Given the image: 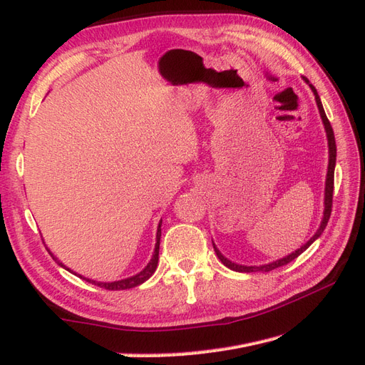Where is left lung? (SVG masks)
<instances>
[{
    "instance_id": "1",
    "label": "left lung",
    "mask_w": 365,
    "mask_h": 365,
    "mask_svg": "<svg viewBox=\"0 0 365 365\" xmlns=\"http://www.w3.org/2000/svg\"><path fill=\"white\" fill-rule=\"evenodd\" d=\"M303 79L309 83V81L306 79V77H303ZM309 86H311V90L315 96V102H317V106H318V111H319V115H322V120H323V125H324V130H326V135H327V145H329V165H327V176H326V189H324V213H323V220L322 224H319V228L317 230V233L309 239L306 244L298 248L297 251L291 252L289 256H286L280 260H275L272 263H267V264H260V267H245V264H237L235 262L228 260L227 257L222 256V252H220L216 245L213 244V248H215V252L216 256L219 257V260L222 262L227 268L233 269V271H237V272H257V271H262V272H268V271H272L275 268L279 267H283V264H288L289 262H292L294 259H297L298 256L303 251H306L309 247H311L314 242L322 236V233L324 231L327 222H329V217H330V213H332V200H334V173H335V163H336V145H335V135H334V129L332 126H330V121L327 120L326 117V113H324V108L322 105V101H319V96L315 90V86L312 83H309Z\"/></svg>"
}]
</instances>
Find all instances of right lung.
I'll list each match as a JSON object with an SVG mask.
<instances>
[{"label": "right lung", "instance_id": "obj_1", "mask_svg": "<svg viewBox=\"0 0 365 365\" xmlns=\"http://www.w3.org/2000/svg\"><path fill=\"white\" fill-rule=\"evenodd\" d=\"M160 239H161V220H160V224H158V230H157V244H155V250H153V256H152L150 262L146 264L145 269L140 271V272L135 274V275H132V277H128V279H123V280H117V282H111V283L96 282V280H91V279H85V277H82V275H79V277L83 279V280H86V282L93 283V284H97L98 288H105V289H109V291H121V289L135 288V286H138V284H141V283H145V282L150 277V275H152L153 272H155V269H157V264H158V252H160ZM51 256H53V254H51ZM53 259H54V256H53ZM58 263L61 264L62 268L71 271L70 268L65 267V264H63L62 262L58 260ZM71 272H73V271H71Z\"/></svg>", "mask_w": 365, "mask_h": 365}]
</instances>
